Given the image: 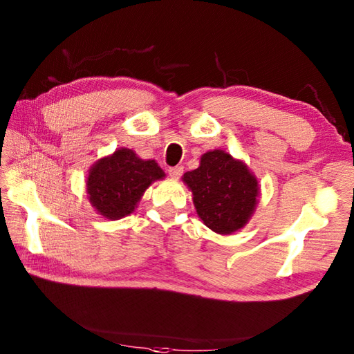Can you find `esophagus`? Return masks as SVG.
Instances as JSON below:
<instances>
[{"label": "esophagus", "mask_w": 354, "mask_h": 354, "mask_svg": "<svg viewBox=\"0 0 354 354\" xmlns=\"http://www.w3.org/2000/svg\"><path fill=\"white\" fill-rule=\"evenodd\" d=\"M184 173V167L183 165H175V167L169 169V176L173 179H179Z\"/></svg>", "instance_id": "1"}]
</instances>
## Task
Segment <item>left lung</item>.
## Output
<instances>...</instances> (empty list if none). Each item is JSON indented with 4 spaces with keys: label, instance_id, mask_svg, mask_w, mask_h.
Listing matches in <instances>:
<instances>
[{
    "label": "left lung",
    "instance_id": "8db88e82",
    "mask_svg": "<svg viewBox=\"0 0 354 354\" xmlns=\"http://www.w3.org/2000/svg\"><path fill=\"white\" fill-rule=\"evenodd\" d=\"M183 181L193 193L198 216L217 234L243 228L259 202L257 178L225 150L202 155L199 167L184 173Z\"/></svg>",
    "mask_w": 354,
    "mask_h": 354
}]
</instances>
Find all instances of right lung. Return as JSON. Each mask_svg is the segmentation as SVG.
Wrapping results in <instances>:
<instances>
[{"instance_id": "obj_1", "label": "right lung", "mask_w": 354, "mask_h": 354, "mask_svg": "<svg viewBox=\"0 0 354 354\" xmlns=\"http://www.w3.org/2000/svg\"><path fill=\"white\" fill-rule=\"evenodd\" d=\"M165 173L153 160H141L131 149H117L89 169L86 193L95 212L109 221L131 214L147 187Z\"/></svg>"}]
</instances>
